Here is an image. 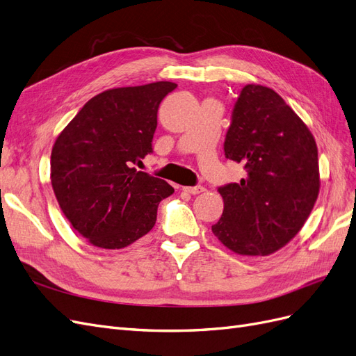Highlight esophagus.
I'll list each match as a JSON object with an SVG mask.
<instances>
[{
    "label": "esophagus",
    "instance_id": "obj_1",
    "mask_svg": "<svg viewBox=\"0 0 356 356\" xmlns=\"http://www.w3.org/2000/svg\"><path fill=\"white\" fill-rule=\"evenodd\" d=\"M186 193H190V195H200V193L204 191V188L202 186H196V187H184L182 188Z\"/></svg>",
    "mask_w": 356,
    "mask_h": 356
}]
</instances>
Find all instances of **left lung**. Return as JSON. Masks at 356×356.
<instances>
[{
    "mask_svg": "<svg viewBox=\"0 0 356 356\" xmlns=\"http://www.w3.org/2000/svg\"><path fill=\"white\" fill-rule=\"evenodd\" d=\"M224 153L243 165L246 178L218 188L224 211L212 233L239 255H270L301 230L318 199L315 138L273 89L246 84Z\"/></svg>",
    "mask_w": 356,
    "mask_h": 356,
    "instance_id": "8db88e82",
    "label": "left lung"
}]
</instances>
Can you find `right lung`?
Here are the masks:
<instances>
[{
  "label": "right lung",
  "mask_w": 356,
  "mask_h": 356,
  "mask_svg": "<svg viewBox=\"0 0 356 356\" xmlns=\"http://www.w3.org/2000/svg\"><path fill=\"white\" fill-rule=\"evenodd\" d=\"M177 88L156 81L108 89L84 104L56 138L50 179L59 207L89 243L122 250L154 227L166 181L138 172L153 152L159 105Z\"/></svg>",
  "instance_id": "right-lung-1"
}]
</instances>
